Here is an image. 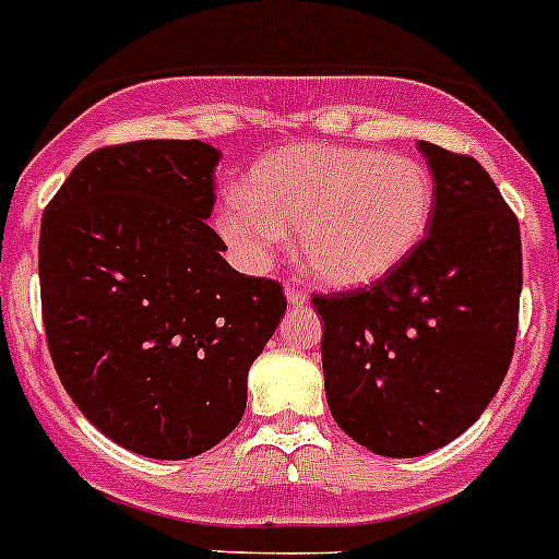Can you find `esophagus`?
Listing matches in <instances>:
<instances>
[{"instance_id":"obj_1","label":"esophagus","mask_w":559,"mask_h":559,"mask_svg":"<svg viewBox=\"0 0 559 559\" xmlns=\"http://www.w3.org/2000/svg\"><path fill=\"white\" fill-rule=\"evenodd\" d=\"M284 295H286V304H289V307H304V304H307V293H304L298 284H286Z\"/></svg>"}]
</instances>
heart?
<instances>
[{
	"label": "heart",
	"instance_id": "1",
	"mask_svg": "<svg viewBox=\"0 0 559 559\" xmlns=\"http://www.w3.org/2000/svg\"><path fill=\"white\" fill-rule=\"evenodd\" d=\"M436 186L407 154L300 143L252 165L241 197L216 211V230L247 264H261L284 230L309 278L357 289L385 278L425 241Z\"/></svg>",
	"mask_w": 559,
	"mask_h": 559
}]
</instances>
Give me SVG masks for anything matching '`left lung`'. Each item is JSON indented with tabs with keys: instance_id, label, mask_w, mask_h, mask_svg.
Wrapping results in <instances>:
<instances>
[{
	"instance_id": "left-lung-1",
	"label": "left lung",
	"mask_w": 559,
	"mask_h": 559,
	"mask_svg": "<svg viewBox=\"0 0 559 559\" xmlns=\"http://www.w3.org/2000/svg\"><path fill=\"white\" fill-rule=\"evenodd\" d=\"M436 186L425 241L357 293L314 295L334 421L388 459L459 439L498 394L518 332L521 227L481 163L419 140Z\"/></svg>"
}]
</instances>
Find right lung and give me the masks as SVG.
I'll list each match as a JSON object with an SVG mask.
<instances>
[{
  "instance_id": "obj_1",
  "label": "right lung",
  "mask_w": 559,
  "mask_h": 559,
  "mask_svg": "<svg viewBox=\"0 0 559 559\" xmlns=\"http://www.w3.org/2000/svg\"><path fill=\"white\" fill-rule=\"evenodd\" d=\"M222 152L199 140L111 145L47 205L38 281L61 385L115 444L205 453L239 425L281 284L236 273L211 219Z\"/></svg>"
}]
</instances>
